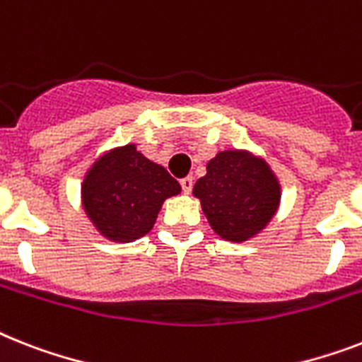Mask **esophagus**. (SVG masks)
<instances>
[{"label":"esophagus","mask_w":362,"mask_h":362,"mask_svg":"<svg viewBox=\"0 0 362 362\" xmlns=\"http://www.w3.org/2000/svg\"><path fill=\"white\" fill-rule=\"evenodd\" d=\"M180 186H182V189H184V193H186V195H189L191 189H193V176H186V178H182Z\"/></svg>","instance_id":"obj_1"}]
</instances>
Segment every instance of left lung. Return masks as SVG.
Instances as JSON below:
<instances>
[{"label":"left lung","instance_id":"8db88e82","mask_svg":"<svg viewBox=\"0 0 362 362\" xmlns=\"http://www.w3.org/2000/svg\"><path fill=\"white\" fill-rule=\"evenodd\" d=\"M217 236L247 242L264 230L281 204V184L272 167L249 151L217 152L193 186Z\"/></svg>","mask_w":362,"mask_h":362}]
</instances>
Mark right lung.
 <instances>
[{
	"mask_svg": "<svg viewBox=\"0 0 362 362\" xmlns=\"http://www.w3.org/2000/svg\"><path fill=\"white\" fill-rule=\"evenodd\" d=\"M180 191L165 167L130 143L96 158L81 182V204L102 236L126 243L148 234L161 204Z\"/></svg>",
	"mask_w": 362,
	"mask_h": 362,
	"instance_id": "obj_1",
	"label": "right lung"
}]
</instances>
